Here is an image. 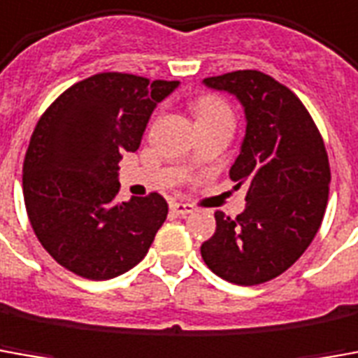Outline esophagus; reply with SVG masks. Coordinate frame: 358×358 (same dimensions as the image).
I'll return each instance as SVG.
<instances>
[{
	"instance_id": "obj_1",
	"label": "esophagus",
	"mask_w": 358,
	"mask_h": 358,
	"mask_svg": "<svg viewBox=\"0 0 358 358\" xmlns=\"http://www.w3.org/2000/svg\"><path fill=\"white\" fill-rule=\"evenodd\" d=\"M171 211L174 215H189L194 209H192V205H187V203H180V201H172L171 203Z\"/></svg>"
}]
</instances>
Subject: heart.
I'll return each instance as SVG.
<instances>
[{
	"instance_id": "obj_1",
	"label": "heart",
	"mask_w": 358,
	"mask_h": 358,
	"mask_svg": "<svg viewBox=\"0 0 358 358\" xmlns=\"http://www.w3.org/2000/svg\"><path fill=\"white\" fill-rule=\"evenodd\" d=\"M196 118L197 120H207V118H231V110L227 108V104L221 102L219 99H211V96H205L196 102Z\"/></svg>"
}]
</instances>
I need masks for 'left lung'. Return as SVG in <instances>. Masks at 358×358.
I'll return each mask as SVG.
<instances>
[{
  "label": "left lung",
  "mask_w": 358,
  "mask_h": 358,
  "mask_svg": "<svg viewBox=\"0 0 358 358\" xmlns=\"http://www.w3.org/2000/svg\"><path fill=\"white\" fill-rule=\"evenodd\" d=\"M203 85L244 108L246 134L231 178L248 192L236 219L215 213L217 229L201 257L229 283H266L304 254L322 224L331 180L326 147L308 110L273 77L246 69Z\"/></svg>",
  "instance_id": "left-lung-1"
}]
</instances>
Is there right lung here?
Returning <instances> with one entry per match:
<instances>
[{
    "instance_id": "add662e5",
    "label": "right lung",
    "mask_w": 358,
    "mask_h": 358,
    "mask_svg": "<svg viewBox=\"0 0 358 358\" xmlns=\"http://www.w3.org/2000/svg\"><path fill=\"white\" fill-rule=\"evenodd\" d=\"M178 81L99 73L69 87L38 120L22 196L40 244L75 275L106 281L136 267L169 215L159 194L116 201L118 162Z\"/></svg>"
}]
</instances>
